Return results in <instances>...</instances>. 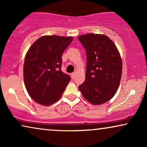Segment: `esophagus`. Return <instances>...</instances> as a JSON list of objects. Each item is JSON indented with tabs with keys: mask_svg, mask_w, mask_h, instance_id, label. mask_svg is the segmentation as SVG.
<instances>
[{
	"mask_svg": "<svg viewBox=\"0 0 147 147\" xmlns=\"http://www.w3.org/2000/svg\"><path fill=\"white\" fill-rule=\"evenodd\" d=\"M76 72H74V73H72V74H71V76L72 79H74V78H76Z\"/></svg>",
	"mask_w": 147,
	"mask_h": 147,
	"instance_id": "1",
	"label": "esophagus"
}]
</instances>
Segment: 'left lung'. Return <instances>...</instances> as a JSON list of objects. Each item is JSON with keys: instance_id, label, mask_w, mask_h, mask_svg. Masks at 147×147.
<instances>
[{"instance_id": "1", "label": "left lung", "mask_w": 147, "mask_h": 147, "mask_svg": "<svg viewBox=\"0 0 147 147\" xmlns=\"http://www.w3.org/2000/svg\"><path fill=\"white\" fill-rule=\"evenodd\" d=\"M87 56L85 82L79 90L94 105L109 101L115 95L121 80L122 65L120 53L109 37L89 33L78 37Z\"/></svg>"}]
</instances>
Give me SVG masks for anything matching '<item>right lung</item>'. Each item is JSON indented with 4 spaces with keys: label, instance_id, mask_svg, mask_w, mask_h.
Returning a JSON list of instances; mask_svg holds the SVG:
<instances>
[{
    "label": "right lung",
    "instance_id": "1",
    "mask_svg": "<svg viewBox=\"0 0 147 147\" xmlns=\"http://www.w3.org/2000/svg\"><path fill=\"white\" fill-rule=\"evenodd\" d=\"M72 40L71 37L43 36L28 50L24 61V82L30 97L38 104L55 103L71 80L61 67L62 54Z\"/></svg>",
    "mask_w": 147,
    "mask_h": 147
}]
</instances>
